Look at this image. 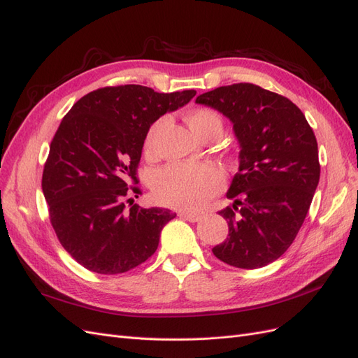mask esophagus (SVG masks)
Listing matches in <instances>:
<instances>
[{"instance_id":"1","label":"esophagus","mask_w":358,"mask_h":358,"mask_svg":"<svg viewBox=\"0 0 358 358\" xmlns=\"http://www.w3.org/2000/svg\"><path fill=\"white\" fill-rule=\"evenodd\" d=\"M181 218H184V220H187V222H192V223H194V222H199L201 220V215L199 214H190V213H180L178 214Z\"/></svg>"}]
</instances>
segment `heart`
I'll use <instances>...</instances> for the list:
<instances>
[{
  "mask_svg": "<svg viewBox=\"0 0 358 358\" xmlns=\"http://www.w3.org/2000/svg\"><path fill=\"white\" fill-rule=\"evenodd\" d=\"M187 123L199 138L210 134L220 135L223 131V119L211 108H194L187 113ZM162 120H157L148 129L144 140L145 155H153L155 138ZM152 190L159 202L166 206L196 211L208 202L214 194L224 186L223 171L214 164H169L156 171L152 177Z\"/></svg>",
  "mask_w": 358,
  "mask_h": 358,
  "instance_id": "obj_1",
  "label": "heart"
}]
</instances>
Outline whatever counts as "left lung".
<instances>
[{"label":"left lung","mask_w":358,"mask_h":358,"mask_svg":"<svg viewBox=\"0 0 358 358\" xmlns=\"http://www.w3.org/2000/svg\"><path fill=\"white\" fill-rule=\"evenodd\" d=\"M234 123L239 171L220 215L229 238L213 248L230 266L257 269L280 259L301 230L320 181L318 145L297 106L251 83L222 86L196 98Z\"/></svg>","instance_id":"left-lung-1"}]
</instances>
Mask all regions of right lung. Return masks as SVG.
I'll use <instances>...</instances> for the list:
<instances>
[{
    "label": "right lung",
    "instance_id": "1",
    "mask_svg": "<svg viewBox=\"0 0 358 358\" xmlns=\"http://www.w3.org/2000/svg\"><path fill=\"white\" fill-rule=\"evenodd\" d=\"M194 95L196 90L159 94L140 85L107 86L80 98L65 114L41 187L57 239L83 268L116 275L155 255L176 213L134 203L131 194L141 193L136 168L150 126Z\"/></svg>",
    "mask_w": 358,
    "mask_h": 358
}]
</instances>
